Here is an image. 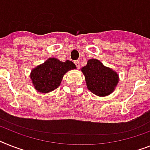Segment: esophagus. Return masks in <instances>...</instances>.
Here are the masks:
<instances>
[{
    "label": "esophagus",
    "instance_id": "1",
    "mask_svg": "<svg viewBox=\"0 0 150 150\" xmlns=\"http://www.w3.org/2000/svg\"><path fill=\"white\" fill-rule=\"evenodd\" d=\"M74 64H75L76 67H77V69H79V68L80 67V61H79V60H75V61H74Z\"/></svg>",
    "mask_w": 150,
    "mask_h": 150
}]
</instances>
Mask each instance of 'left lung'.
Here are the masks:
<instances>
[{"label": "left lung", "instance_id": "left-lung-1", "mask_svg": "<svg viewBox=\"0 0 150 150\" xmlns=\"http://www.w3.org/2000/svg\"><path fill=\"white\" fill-rule=\"evenodd\" d=\"M90 91L100 96L110 94L118 83V74L110 68L106 67L96 59H90L82 68Z\"/></svg>", "mask_w": 150, "mask_h": 150}]
</instances>
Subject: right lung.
Segmentation results:
<instances>
[{"label": "right lung", "instance_id": "add662e5", "mask_svg": "<svg viewBox=\"0 0 150 150\" xmlns=\"http://www.w3.org/2000/svg\"><path fill=\"white\" fill-rule=\"evenodd\" d=\"M75 68V64L70 60L62 62L56 58H50L32 70L30 79L36 90L40 93H48L57 88L64 74Z\"/></svg>", "mask_w": 150, "mask_h": 150}]
</instances>
